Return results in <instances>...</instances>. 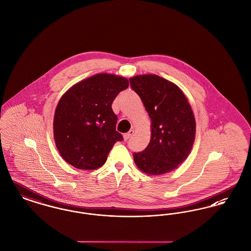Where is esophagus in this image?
<instances>
[{
  "label": "esophagus",
  "instance_id": "esophagus-1",
  "mask_svg": "<svg viewBox=\"0 0 251 251\" xmlns=\"http://www.w3.org/2000/svg\"><path fill=\"white\" fill-rule=\"evenodd\" d=\"M133 134H134V130H133V129H130L129 131L127 132V133H126V134L124 135V138H125V140H126H126H128V139L131 137Z\"/></svg>",
  "mask_w": 251,
  "mask_h": 251
}]
</instances>
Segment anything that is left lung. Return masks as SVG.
Here are the masks:
<instances>
[{"mask_svg": "<svg viewBox=\"0 0 251 251\" xmlns=\"http://www.w3.org/2000/svg\"><path fill=\"white\" fill-rule=\"evenodd\" d=\"M148 112L151 139L144 151L133 153L136 165L149 175H162L176 169L191 152L196 137V121L181 90L155 75L129 79Z\"/></svg>", "mask_w": 251, "mask_h": 251, "instance_id": "8db88e82", "label": "left lung"}]
</instances>
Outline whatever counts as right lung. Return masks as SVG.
Returning <instances> with one entry per match:
<instances>
[{
    "instance_id": "1",
    "label": "right lung",
    "mask_w": 251,
    "mask_h": 251,
    "mask_svg": "<svg viewBox=\"0 0 251 251\" xmlns=\"http://www.w3.org/2000/svg\"><path fill=\"white\" fill-rule=\"evenodd\" d=\"M128 80L99 74L73 86L59 100L53 118V136L61 157L75 168L94 170L123 136L112 102L128 88Z\"/></svg>"
}]
</instances>
